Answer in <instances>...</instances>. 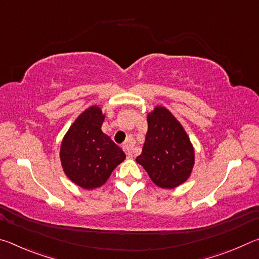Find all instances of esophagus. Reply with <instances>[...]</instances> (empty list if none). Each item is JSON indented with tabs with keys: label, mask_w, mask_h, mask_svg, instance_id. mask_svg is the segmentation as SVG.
Instances as JSON below:
<instances>
[{
	"label": "esophagus",
	"mask_w": 259,
	"mask_h": 259,
	"mask_svg": "<svg viewBox=\"0 0 259 259\" xmlns=\"http://www.w3.org/2000/svg\"><path fill=\"white\" fill-rule=\"evenodd\" d=\"M133 148H134V143L131 140H128L124 145H123V150L126 153L128 157H133Z\"/></svg>",
	"instance_id": "obj_1"
}]
</instances>
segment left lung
Segmentation results:
<instances>
[{
  "label": "left lung",
  "instance_id": "obj_1",
  "mask_svg": "<svg viewBox=\"0 0 259 259\" xmlns=\"http://www.w3.org/2000/svg\"><path fill=\"white\" fill-rule=\"evenodd\" d=\"M147 133L137 163L156 186L176 188L190 178L195 152L190 137L174 114L161 105L146 114Z\"/></svg>",
  "mask_w": 259,
  "mask_h": 259
}]
</instances>
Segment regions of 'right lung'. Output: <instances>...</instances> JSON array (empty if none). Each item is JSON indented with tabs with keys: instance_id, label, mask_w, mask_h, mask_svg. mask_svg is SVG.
<instances>
[{
	"instance_id": "right-lung-1",
	"label": "right lung",
	"mask_w": 259,
	"mask_h": 259,
	"mask_svg": "<svg viewBox=\"0 0 259 259\" xmlns=\"http://www.w3.org/2000/svg\"><path fill=\"white\" fill-rule=\"evenodd\" d=\"M106 113L98 105L78 115L61 140V168L72 183L84 190L102 187L125 159L124 152L102 130Z\"/></svg>"
}]
</instances>
